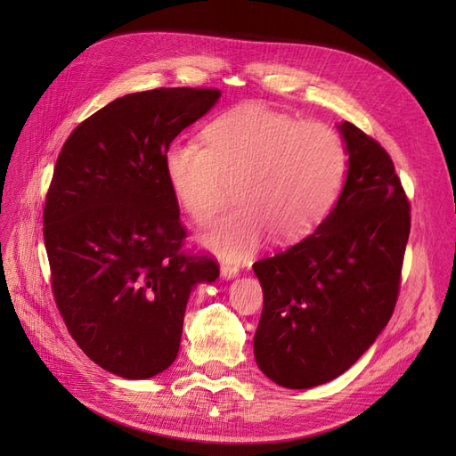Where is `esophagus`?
Instances as JSON below:
<instances>
[{
  "label": "esophagus",
  "instance_id": "esophagus-1",
  "mask_svg": "<svg viewBox=\"0 0 456 456\" xmlns=\"http://www.w3.org/2000/svg\"><path fill=\"white\" fill-rule=\"evenodd\" d=\"M238 273H240L238 266H230V265L220 266V275H223V280H226V281L238 278Z\"/></svg>",
  "mask_w": 456,
  "mask_h": 456
}]
</instances>
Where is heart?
Instances as JSON below:
<instances>
[{"label":"heart","instance_id":"obj_1","mask_svg":"<svg viewBox=\"0 0 456 456\" xmlns=\"http://www.w3.org/2000/svg\"><path fill=\"white\" fill-rule=\"evenodd\" d=\"M203 144L175 141L163 151L171 194L198 224L211 223L233 183L236 209L203 233L230 260L270 232L295 241L322 223L346 173V150L322 123H300L262 104H241L207 123Z\"/></svg>","mask_w":456,"mask_h":456}]
</instances>
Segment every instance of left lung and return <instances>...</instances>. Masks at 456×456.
Listing matches in <instances>:
<instances>
[{
    "mask_svg": "<svg viewBox=\"0 0 456 456\" xmlns=\"http://www.w3.org/2000/svg\"><path fill=\"white\" fill-rule=\"evenodd\" d=\"M337 129L348 171L335 207L312 236L253 265L265 293L255 360L291 390L340 377L375 344L394 314L411 230L386 150L350 121Z\"/></svg>",
    "mask_w": 456,
    "mask_h": 456,
    "instance_id": "left-lung-1",
    "label": "left lung"
}]
</instances>
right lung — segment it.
<instances>
[{
  "label": "right lung",
  "mask_w": 456,
  "mask_h": 456,
  "mask_svg": "<svg viewBox=\"0 0 456 456\" xmlns=\"http://www.w3.org/2000/svg\"><path fill=\"white\" fill-rule=\"evenodd\" d=\"M218 99L196 87L119 96L74 129L57 159L44 213L54 300L77 346L121 379L171 367L190 293L218 278L215 260L183 253L161 161Z\"/></svg>",
  "instance_id": "obj_1"
}]
</instances>
